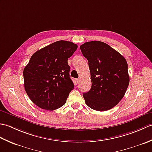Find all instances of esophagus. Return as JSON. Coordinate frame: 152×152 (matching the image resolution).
<instances>
[{"mask_svg":"<svg viewBox=\"0 0 152 152\" xmlns=\"http://www.w3.org/2000/svg\"><path fill=\"white\" fill-rule=\"evenodd\" d=\"M80 79H76V83H77V84H78V83H80Z\"/></svg>","mask_w":152,"mask_h":152,"instance_id":"1","label":"esophagus"}]
</instances>
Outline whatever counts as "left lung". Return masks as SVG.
Wrapping results in <instances>:
<instances>
[{
	"label": "left lung",
	"instance_id": "8db88e82",
	"mask_svg": "<svg viewBox=\"0 0 152 152\" xmlns=\"http://www.w3.org/2000/svg\"><path fill=\"white\" fill-rule=\"evenodd\" d=\"M88 61L92 82L83 93L86 104L97 111H106L117 105L129 84L128 65L124 57L107 44L91 41L80 46Z\"/></svg>",
	"mask_w": 152,
	"mask_h": 152
}]
</instances>
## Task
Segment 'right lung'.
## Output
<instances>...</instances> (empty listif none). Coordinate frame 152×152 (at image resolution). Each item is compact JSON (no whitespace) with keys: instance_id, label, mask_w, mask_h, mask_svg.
<instances>
[{"instance_id":"add662e5","label":"right lung","mask_w":152,"mask_h":152,"mask_svg":"<svg viewBox=\"0 0 152 152\" xmlns=\"http://www.w3.org/2000/svg\"><path fill=\"white\" fill-rule=\"evenodd\" d=\"M77 48L71 42L59 40L31 56L23 70L24 87L28 97L38 107L53 110L66 103L74 88L67 61Z\"/></svg>"}]
</instances>
